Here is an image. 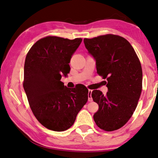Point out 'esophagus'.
I'll return each instance as SVG.
<instances>
[{
	"label": "esophagus",
	"mask_w": 158,
	"mask_h": 158,
	"mask_svg": "<svg viewBox=\"0 0 158 158\" xmlns=\"http://www.w3.org/2000/svg\"><path fill=\"white\" fill-rule=\"evenodd\" d=\"M92 89H88V101L89 102H92L93 100L92 98Z\"/></svg>",
	"instance_id": "1"
}]
</instances>
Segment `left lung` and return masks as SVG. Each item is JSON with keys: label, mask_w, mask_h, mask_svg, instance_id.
Here are the masks:
<instances>
[{"label": "left lung", "mask_w": 158, "mask_h": 158, "mask_svg": "<svg viewBox=\"0 0 158 158\" xmlns=\"http://www.w3.org/2000/svg\"><path fill=\"white\" fill-rule=\"evenodd\" d=\"M83 41L96 60L97 73L107 80L106 95L97 89L92 92L99 106L94 119L103 130H118L128 122L138 105L143 81L140 60L122 36L108 34Z\"/></svg>", "instance_id": "1"}]
</instances>
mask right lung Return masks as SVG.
<instances>
[{
	"label": "right lung",
	"instance_id": "obj_1",
	"mask_svg": "<svg viewBox=\"0 0 158 158\" xmlns=\"http://www.w3.org/2000/svg\"><path fill=\"white\" fill-rule=\"evenodd\" d=\"M81 41V38L48 36L36 41L26 55L23 89L36 119L49 130L70 128L88 101L85 85L70 89L60 81L69 73V64Z\"/></svg>",
	"mask_w": 158,
	"mask_h": 158
}]
</instances>
